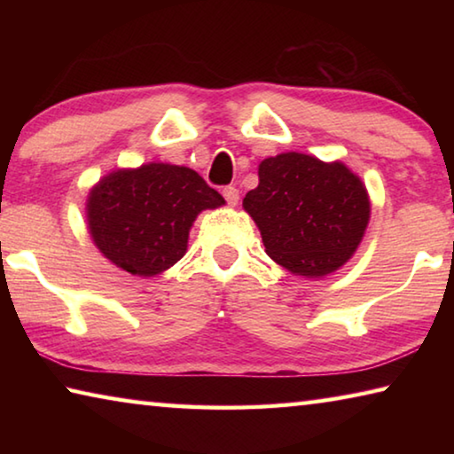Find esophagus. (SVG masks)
I'll list each match as a JSON object with an SVG mask.
<instances>
[{
    "label": "esophagus",
    "instance_id": "34e87169",
    "mask_svg": "<svg viewBox=\"0 0 454 454\" xmlns=\"http://www.w3.org/2000/svg\"><path fill=\"white\" fill-rule=\"evenodd\" d=\"M222 194H224L226 202H228L230 206H236L238 200H240V192H238L234 186H226L224 190H222Z\"/></svg>",
    "mask_w": 454,
    "mask_h": 454
}]
</instances>
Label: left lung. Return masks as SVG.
I'll return each instance as SVG.
<instances>
[{
  "instance_id": "obj_1",
  "label": "left lung",
  "mask_w": 454,
  "mask_h": 454,
  "mask_svg": "<svg viewBox=\"0 0 454 454\" xmlns=\"http://www.w3.org/2000/svg\"><path fill=\"white\" fill-rule=\"evenodd\" d=\"M244 198L266 254L288 272L322 278L347 264L371 220L363 180L342 162L286 152L258 166Z\"/></svg>"
}]
</instances>
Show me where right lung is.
I'll return each mask as SVG.
<instances>
[{
    "mask_svg": "<svg viewBox=\"0 0 454 454\" xmlns=\"http://www.w3.org/2000/svg\"><path fill=\"white\" fill-rule=\"evenodd\" d=\"M222 204L224 198L198 172L150 162L104 176L90 190L86 218L91 240L112 264L156 276L186 254L198 214Z\"/></svg>",
    "mask_w": 454,
    "mask_h": 454,
    "instance_id": "add662e5",
    "label": "right lung"
}]
</instances>
